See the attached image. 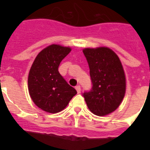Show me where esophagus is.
<instances>
[{
	"instance_id": "34e87169",
	"label": "esophagus",
	"mask_w": 150,
	"mask_h": 150,
	"mask_svg": "<svg viewBox=\"0 0 150 150\" xmlns=\"http://www.w3.org/2000/svg\"><path fill=\"white\" fill-rule=\"evenodd\" d=\"M75 89L77 90L78 93H80V92H81V87H80V86H75Z\"/></svg>"
}]
</instances>
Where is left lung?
Returning <instances> with one entry per match:
<instances>
[{"label": "left lung", "mask_w": 150, "mask_h": 150, "mask_svg": "<svg viewBox=\"0 0 150 150\" xmlns=\"http://www.w3.org/2000/svg\"><path fill=\"white\" fill-rule=\"evenodd\" d=\"M89 68L92 88L82 93L89 110L98 116L114 111L125 93V75L121 61L107 47L83 50Z\"/></svg>", "instance_id": "left-lung-1"}]
</instances>
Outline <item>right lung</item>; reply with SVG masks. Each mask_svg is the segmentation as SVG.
Wrapping results in <instances>:
<instances>
[{"mask_svg": "<svg viewBox=\"0 0 150 150\" xmlns=\"http://www.w3.org/2000/svg\"><path fill=\"white\" fill-rule=\"evenodd\" d=\"M71 48L50 45L39 53L28 78L29 95L34 103L44 111L55 114L68 105L77 92L59 73L61 61Z\"/></svg>", "mask_w": 150, "mask_h": 150, "instance_id": "obj_1", "label": "right lung"}]
</instances>
